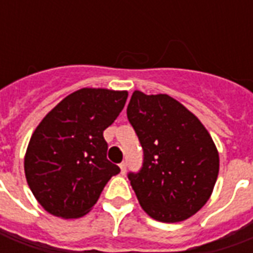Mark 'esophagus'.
<instances>
[{
	"mask_svg": "<svg viewBox=\"0 0 253 253\" xmlns=\"http://www.w3.org/2000/svg\"><path fill=\"white\" fill-rule=\"evenodd\" d=\"M119 168H121V173H122V175H125V173H126L127 164H126V163H122V164L119 165Z\"/></svg>",
	"mask_w": 253,
	"mask_h": 253,
	"instance_id": "34e87169",
	"label": "esophagus"
}]
</instances>
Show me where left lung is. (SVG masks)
<instances>
[{"instance_id": "8db88e82", "label": "left lung", "mask_w": 253, "mask_h": 253, "mask_svg": "<svg viewBox=\"0 0 253 253\" xmlns=\"http://www.w3.org/2000/svg\"><path fill=\"white\" fill-rule=\"evenodd\" d=\"M127 118L143 149L142 169L128 173L143 211L168 223L192 217L211 196L219 172L206 127L173 97L141 90H134Z\"/></svg>"}]
</instances>
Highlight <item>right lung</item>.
Instances as JSON below:
<instances>
[{
    "instance_id": "obj_1",
    "label": "right lung",
    "mask_w": 253,
    "mask_h": 253,
    "mask_svg": "<svg viewBox=\"0 0 253 253\" xmlns=\"http://www.w3.org/2000/svg\"><path fill=\"white\" fill-rule=\"evenodd\" d=\"M127 96V90L78 89L38 125L25 152L24 172L47 212L66 219L83 217L121 172L107 160L103 131L121 114Z\"/></svg>"
}]
</instances>
